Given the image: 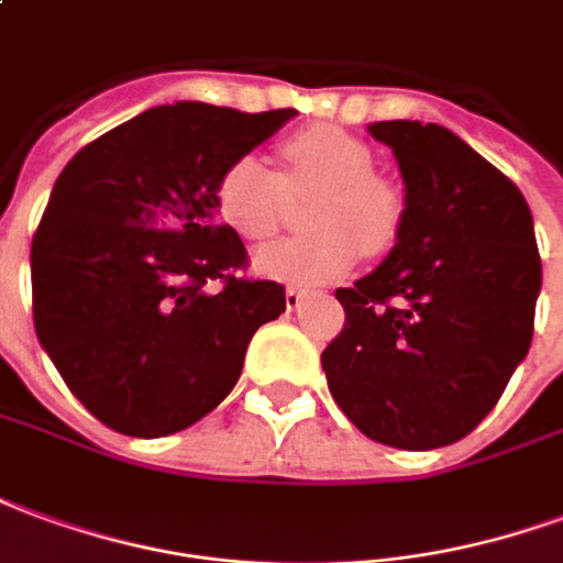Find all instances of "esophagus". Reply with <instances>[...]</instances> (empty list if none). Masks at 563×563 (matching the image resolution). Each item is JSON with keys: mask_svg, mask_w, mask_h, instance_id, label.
I'll return each instance as SVG.
<instances>
[{"mask_svg": "<svg viewBox=\"0 0 563 563\" xmlns=\"http://www.w3.org/2000/svg\"><path fill=\"white\" fill-rule=\"evenodd\" d=\"M285 302H287V309H290V311L299 309V306L306 302V290H299V287H287Z\"/></svg>", "mask_w": 563, "mask_h": 563, "instance_id": "1", "label": "esophagus"}]
</instances>
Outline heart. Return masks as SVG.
I'll return each mask as SVG.
<instances>
[{"label":"heart","instance_id":"obj_1","mask_svg":"<svg viewBox=\"0 0 563 563\" xmlns=\"http://www.w3.org/2000/svg\"><path fill=\"white\" fill-rule=\"evenodd\" d=\"M282 155V174L254 155H240L216 183L219 216L249 242L269 240L294 200L318 197L309 209L314 236L264 245L254 254L257 273L290 285H323L344 276L363 252L393 249L405 221V197L375 174L366 143L342 129L314 125L287 137Z\"/></svg>","mask_w":563,"mask_h":563}]
</instances>
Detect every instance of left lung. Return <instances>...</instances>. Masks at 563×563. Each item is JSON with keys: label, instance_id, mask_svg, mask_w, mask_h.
<instances>
[{"label": "left lung", "instance_id": "1", "mask_svg": "<svg viewBox=\"0 0 563 563\" xmlns=\"http://www.w3.org/2000/svg\"><path fill=\"white\" fill-rule=\"evenodd\" d=\"M396 152L405 221L375 273L339 287L342 332L321 354L335 405L372 441H462L522 363L540 294L534 221L519 188L453 131L375 122Z\"/></svg>", "mask_w": 563, "mask_h": 563}]
</instances>
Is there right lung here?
I'll return each instance as SVG.
<instances>
[{"label": "right lung", "instance_id": "1", "mask_svg": "<svg viewBox=\"0 0 563 563\" xmlns=\"http://www.w3.org/2000/svg\"><path fill=\"white\" fill-rule=\"evenodd\" d=\"M297 110L176 101L122 122L65 164L32 236L41 347L108 429L162 438L240 380L285 287L242 278L249 252L219 221L221 170Z\"/></svg>", "mask_w": 563, "mask_h": 563}]
</instances>
